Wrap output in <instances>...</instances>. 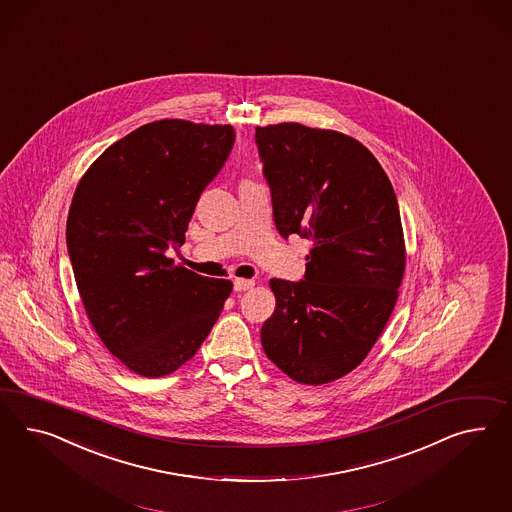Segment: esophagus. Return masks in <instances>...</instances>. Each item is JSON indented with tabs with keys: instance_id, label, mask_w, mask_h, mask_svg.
<instances>
[{
	"instance_id": "34e87169",
	"label": "esophagus",
	"mask_w": 512,
	"mask_h": 512,
	"mask_svg": "<svg viewBox=\"0 0 512 512\" xmlns=\"http://www.w3.org/2000/svg\"><path fill=\"white\" fill-rule=\"evenodd\" d=\"M255 287V281L253 279H242V277H236L235 279V291L244 292L249 291Z\"/></svg>"
}]
</instances>
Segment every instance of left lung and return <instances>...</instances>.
I'll list each match as a JSON object with an SVG mask.
<instances>
[{
	"label": "left lung",
	"mask_w": 512,
	"mask_h": 512,
	"mask_svg": "<svg viewBox=\"0 0 512 512\" xmlns=\"http://www.w3.org/2000/svg\"><path fill=\"white\" fill-rule=\"evenodd\" d=\"M255 141L283 238L309 240L300 283L270 279L276 309L261 330L268 360L309 386L367 358L399 298L401 212L373 152L337 130L257 126Z\"/></svg>",
	"instance_id": "1"
}]
</instances>
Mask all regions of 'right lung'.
<instances>
[{
  "label": "right lung",
  "instance_id": "add662e5",
  "mask_svg": "<svg viewBox=\"0 0 512 512\" xmlns=\"http://www.w3.org/2000/svg\"><path fill=\"white\" fill-rule=\"evenodd\" d=\"M235 143L231 125L162 119L115 141L83 173L67 248L85 313L132 373L160 378L192 360L233 283L175 266L199 195Z\"/></svg>",
  "mask_w": 512,
  "mask_h": 512
}]
</instances>
